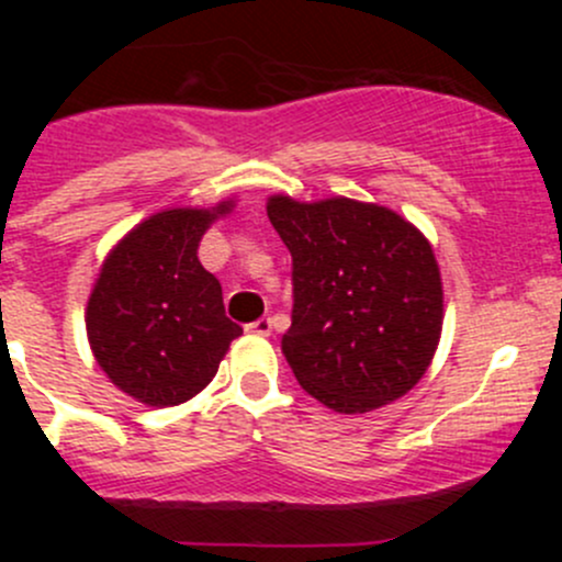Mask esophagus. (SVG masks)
Segmentation results:
<instances>
[{"mask_svg": "<svg viewBox=\"0 0 562 562\" xmlns=\"http://www.w3.org/2000/svg\"><path fill=\"white\" fill-rule=\"evenodd\" d=\"M245 331H249V334H258V337H269V334H271V321H269V317H260V321L247 323Z\"/></svg>", "mask_w": 562, "mask_h": 562, "instance_id": "esophagus-1", "label": "esophagus"}]
</instances>
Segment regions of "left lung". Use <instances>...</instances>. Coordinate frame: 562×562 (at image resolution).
I'll use <instances>...</instances> for the list:
<instances>
[{
  "mask_svg": "<svg viewBox=\"0 0 562 562\" xmlns=\"http://www.w3.org/2000/svg\"><path fill=\"white\" fill-rule=\"evenodd\" d=\"M266 214L293 258L282 353L302 389L348 416L405 396L443 331V282L427 236L394 209L345 195H269Z\"/></svg>",
  "mask_w": 562,
  "mask_h": 562,
  "instance_id": "8db88e82",
  "label": "left lung"
}]
</instances>
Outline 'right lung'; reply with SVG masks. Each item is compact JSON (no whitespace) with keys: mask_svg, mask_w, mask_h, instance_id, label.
<instances>
[{"mask_svg":"<svg viewBox=\"0 0 562 562\" xmlns=\"http://www.w3.org/2000/svg\"><path fill=\"white\" fill-rule=\"evenodd\" d=\"M236 201L155 212L105 255L87 302V337L108 381L135 402L173 407L217 375L241 334L198 245Z\"/></svg>","mask_w":562,"mask_h":562,"instance_id":"obj_1","label":"right lung"}]
</instances>
